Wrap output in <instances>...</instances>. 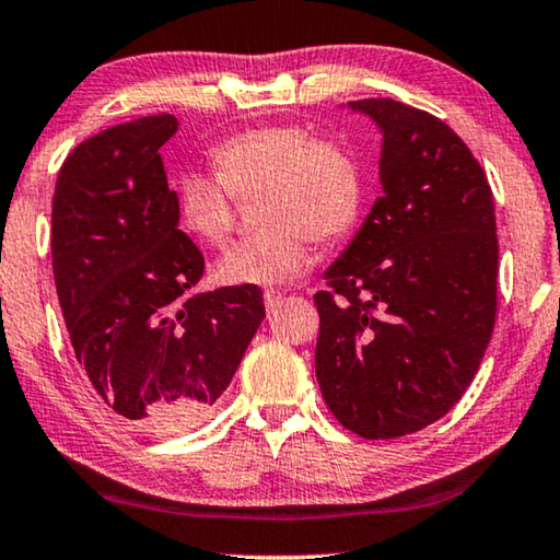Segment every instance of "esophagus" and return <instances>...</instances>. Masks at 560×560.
<instances>
[{
	"instance_id": "esophagus-1",
	"label": "esophagus",
	"mask_w": 560,
	"mask_h": 560,
	"mask_svg": "<svg viewBox=\"0 0 560 560\" xmlns=\"http://www.w3.org/2000/svg\"><path fill=\"white\" fill-rule=\"evenodd\" d=\"M281 299H283L281 291H273V289L264 291V304H266V312H273V308H277V306L281 304Z\"/></svg>"
}]
</instances>
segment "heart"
I'll use <instances>...</instances> for the list:
<instances>
[{
  "mask_svg": "<svg viewBox=\"0 0 560 560\" xmlns=\"http://www.w3.org/2000/svg\"><path fill=\"white\" fill-rule=\"evenodd\" d=\"M215 173L178 175L180 226L200 244H226L233 198L258 190L254 236L215 261V279L229 287H279L312 264V238L331 244L347 236L362 206V168L352 148L314 138L296 122L261 125L221 140Z\"/></svg>",
  "mask_w": 560,
  "mask_h": 560,
  "instance_id": "obj_1",
  "label": "heart"
}]
</instances>
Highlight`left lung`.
<instances>
[{"label":"left lung","mask_w":560,"mask_h":560,"mask_svg":"<svg viewBox=\"0 0 560 560\" xmlns=\"http://www.w3.org/2000/svg\"><path fill=\"white\" fill-rule=\"evenodd\" d=\"M382 130L380 180L360 233L316 291V380L366 440L438 422L478 372L498 312L493 190L460 136L389 97L349 103Z\"/></svg>","instance_id":"left-lung-1"}]
</instances>
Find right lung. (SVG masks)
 I'll list each match as a JSON object with an SVG mask.
<instances>
[{
  "instance_id": "add662e5",
  "label": "right lung",
  "mask_w": 560,
  "mask_h": 560,
  "mask_svg": "<svg viewBox=\"0 0 560 560\" xmlns=\"http://www.w3.org/2000/svg\"><path fill=\"white\" fill-rule=\"evenodd\" d=\"M173 115L107 128L67 155L52 271L74 357L115 415L153 432L203 420L264 322L258 287L194 294L203 254L178 229L161 148Z\"/></svg>"
}]
</instances>
